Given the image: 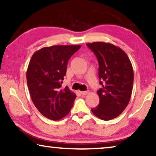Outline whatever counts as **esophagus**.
<instances>
[{
    "instance_id": "34e87169",
    "label": "esophagus",
    "mask_w": 156,
    "mask_h": 156,
    "mask_svg": "<svg viewBox=\"0 0 156 156\" xmlns=\"http://www.w3.org/2000/svg\"><path fill=\"white\" fill-rule=\"evenodd\" d=\"M80 94L82 95H83V96H84V95H87V94H88V91H80Z\"/></svg>"
}]
</instances>
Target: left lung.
I'll return each instance as SVG.
<instances>
[{
    "label": "left lung",
    "instance_id": "8db88e82",
    "mask_svg": "<svg viewBox=\"0 0 156 156\" xmlns=\"http://www.w3.org/2000/svg\"><path fill=\"white\" fill-rule=\"evenodd\" d=\"M99 62V77L102 87L97 91L99 103L91 108L104 121L116 118L129 103L133 84L131 62L122 49L108 42L87 43Z\"/></svg>",
    "mask_w": 156,
    "mask_h": 156
}]
</instances>
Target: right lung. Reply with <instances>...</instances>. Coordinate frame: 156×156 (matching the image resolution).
Returning <instances> with one entry per match:
<instances>
[{
    "instance_id": "right-lung-1",
    "label": "right lung",
    "mask_w": 156,
    "mask_h": 156,
    "mask_svg": "<svg viewBox=\"0 0 156 156\" xmlns=\"http://www.w3.org/2000/svg\"><path fill=\"white\" fill-rule=\"evenodd\" d=\"M81 45L45 47L33 55L27 69V84L34 105L46 118L57 121L69 114L76 96L62 88L70 57Z\"/></svg>"
}]
</instances>
